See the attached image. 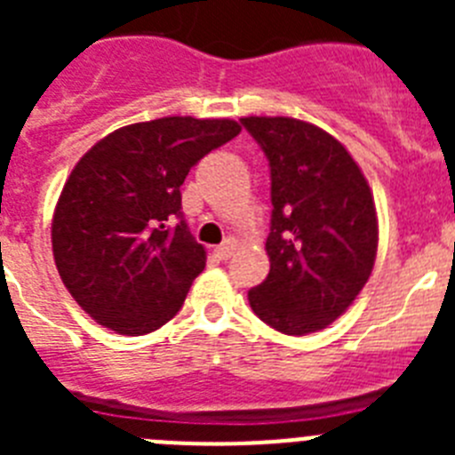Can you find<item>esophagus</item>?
I'll list each match as a JSON object with an SVG mask.
<instances>
[{
  "instance_id": "obj_1",
  "label": "esophagus",
  "mask_w": 455,
  "mask_h": 455,
  "mask_svg": "<svg viewBox=\"0 0 455 455\" xmlns=\"http://www.w3.org/2000/svg\"><path fill=\"white\" fill-rule=\"evenodd\" d=\"M235 248H236V241L232 239V236H228V239H225L220 246H216L214 252H216V257H220V259H228V257L235 252Z\"/></svg>"
}]
</instances>
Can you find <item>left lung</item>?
<instances>
[{"instance_id":"obj_1","label":"left lung","mask_w":455,"mask_h":455,"mask_svg":"<svg viewBox=\"0 0 455 455\" xmlns=\"http://www.w3.org/2000/svg\"><path fill=\"white\" fill-rule=\"evenodd\" d=\"M241 124L267 155L273 204L271 271L248 300L277 332H316L347 312L371 275V188L347 148L316 124L283 116H248Z\"/></svg>"}]
</instances>
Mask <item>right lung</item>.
I'll return each instance as SVG.
<instances>
[{
	"label": "right lung",
	"mask_w": 455,
	"mask_h": 455,
	"mask_svg": "<svg viewBox=\"0 0 455 455\" xmlns=\"http://www.w3.org/2000/svg\"><path fill=\"white\" fill-rule=\"evenodd\" d=\"M239 132L228 118L134 123L72 168L54 209L52 251L72 299L100 325L136 337L178 315L207 259L184 223L180 187Z\"/></svg>",
	"instance_id": "right-lung-1"
}]
</instances>
